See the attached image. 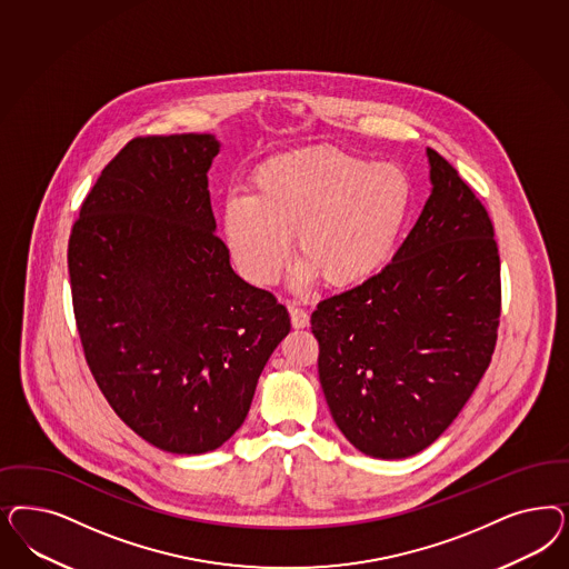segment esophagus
Returning <instances> with one entry per match:
<instances>
[{"label":"esophagus","instance_id":"1","mask_svg":"<svg viewBox=\"0 0 569 569\" xmlns=\"http://www.w3.org/2000/svg\"><path fill=\"white\" fill-rule=\"evenodd\" d=\"M289 312H291V325H293V329H306V327H310V313L306 312V310L291 308Z\"/></svg>","mask_w":569,"mask_h":569}]
</instances>
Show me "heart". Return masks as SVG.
Segmentation results:
<instances>
[{
  "mask_svg": "<svg viewBox=\"0 0 569 569\" xmlns=\"http://www.w3.org/2000/svg\"><path fill=\"white\" fill-rule=\"evenodd\" d=\"M256 194L223 202V239L240 274L257 287L282 274L295 232V282L322 278L353 289L379 274L396 251L412 202L402 167L370 163L335 147L287 150L253 173Z\"/></svg>",
  "mask_w": 569,
  "mask_h": 569,
  "instance_id": "1",
  "label": "heart"
}]
</instances>
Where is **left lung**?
Instances as JSON below:
<instances>
[{"label":"left lung","mask_w":569,"mask_h":569,"mask_svg":"<svg viewBox=\"0 0 569 569\" xmlns=\"http://www.w3.org/2000/svg\"><path fill=\"white\" fill-rule=\"evenodd\" d=\"M427 161L431 194L391 263L312 313L330 415L375 459H406L438 440L496 346L492 221L455 167L431 148Z\"/></svg>","instance_id":"obj_1"}]
</instances>
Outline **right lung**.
<instances>
[{
	"instance_id": "add662e5",
	"label": "right lung",
	"mask_w": 569,
	"mask_h": 569,
	"mask_svg": "<svg viewBox=\"0 0 569 569\" xmlns=\"http://www.w3.org/2000/svg\"><path fill=\"white\" fill-rule=\"evenodd\" d=\"M211 133L136 138L69 239L74 320L93 379L142 440L202 455L230 440L291 318L216 237Z\"/></svg>"
}]
</instances>
